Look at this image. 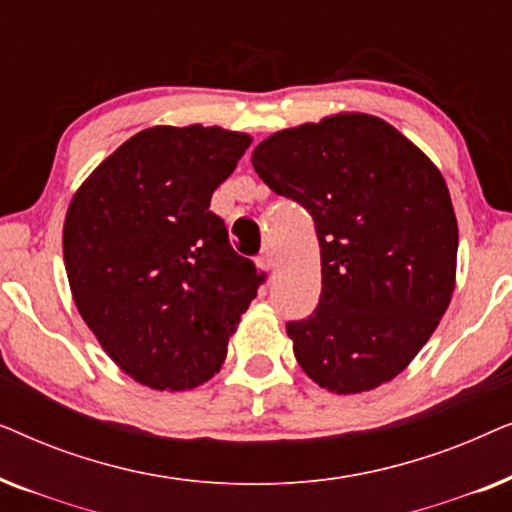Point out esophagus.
<instances>
[{"instance_id":"1","label":"esophagus","mask_w":512,"mask_h":512,"mask_svg":"<svg viewBox=\"0 0 512 512\" xmlns=\"http://www.w3.org/2000/svg\"><path fill=\"white\" fill-rule=\"evenodd\" d=\"M256 265H258V268H261V270H265V272L275 270V258H272L270 249H265V251H261V254H258Z\"/></svg>"}]
</instances>
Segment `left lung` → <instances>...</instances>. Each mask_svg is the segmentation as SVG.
Returning a JSON list of instances; mask_svg holds the SVG:
<instances>
[{
	"label": "left lung",
	"mask_w": 512,
	"mask_h": 512,
	"mask_svg": "<svg viewBox=\"0 0 512 512\" xmlns=\"http://www.w3.org/2000/svg\"><path fill=\"white\" fill-rule=\"evenodd\" d=\"M251 165L317 226L319 307L286 324L300 368L342 396L391 382L457 284L459 228L443 174L394 125L361 111L279 130Z\"/></svg>",
	"instance_id": "obj_1"
}]
</instances>
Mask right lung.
Returning <instances> with one entry per match:
<instances>
[{
	"label": "right lung",
	"instance_id": "add662e5",
	"mask_svg": "<svg viewBox=\"0 0 512 512\" xmlns=\"http://www.w3.org/2000/svg\"><path fill=\"white\" fill-rule=\"evenodd\" d=\"M247 132L153 125L76 188L62 256L76 310L125 375L184 391L219 373L263 275L237 256L209 202Z\"/></svg>",
	"mask_w": 512,
	"mask_h": 512
}]
</instances>
